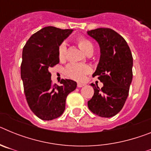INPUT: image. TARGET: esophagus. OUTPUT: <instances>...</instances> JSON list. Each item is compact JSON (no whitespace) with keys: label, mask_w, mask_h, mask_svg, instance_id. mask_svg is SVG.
Segmentation results:
<instances>
[{"label":"esophagus","mask_w":151,"mask_h":151,"mask_svg":"<svg viewBox=\"0 0 151 151\" xmlns=\"http://www.w3.org/2000/svg\"><path fill=\"white\" fill-rule=\"evenodd\" d=\"M84 85H85V84L78 83V84H77V87H78V88H82V87H83Z\"/></svg>","instance_id":"34e87169"}]
</instances>
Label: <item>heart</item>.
<instances>
[{
    "mask_svg": "<svg viewBox=\"0 0 151 151\" xmlns=\"http://www.w3.org/2000/svg\"><path fill=\"white\" fill-rule=\"evenodd\" d=\"M79 48L85 53L88 54V52H93L94 50V45L89 40L85 38V37H78L76 39ZM66 47L64 43H62L58 47L57 54L60 60H63L66 57ZM66 74L68 76L76 81H82L86 76V75L91 73V69L89 66L86 65L77 63L69 64L65 69Z\"/></svg>",
    "mask_w": 151,
    "mask_h": 151,
    "instance_id": "obj_1",
    "label": "heart"
}]
</instances>
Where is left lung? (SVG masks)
I'll return each instance as SVG.
<instances>
[{
  "label": "left lung",
  "instance_id": "left-lung-1",
  "mask_svg": "<svg viewBox=\"0 0 151 151\" xmlns=\"http://www.w3.org/2000/svg\"><path fill=\"white\" fill-rule=\"evenodd\" d=\"M87 33L100 45L101 57L93 77L97 76L104 84L101 89L91 84L94 93L88 106L96 115L110 118L122 110L129 95L132 55L125 40L113 29L98 28Z\"/></svg>",
  "mask_w": 151,
  "mask_h": 151
}]
</instances>
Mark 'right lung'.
<instances>
[{
	"instance_id": "right-lung-1",
	"label": "right lung",
	"mask_w": 151,
	"mask_h": 151,
	"mask_svg": "<svg viewBox=\"0 0 151 151\" xmlns=\"http://www.w3.org/2000/svg\"><path fill=\"white\" fill-rule=\"evenodd\" d=\"M73 29L47 26L33 34L22 50L21 78L28 105L42 120H52L63 113L68 94L76 88V82L62 79L53 85L50 67L60 63L57 50Z\"/></svg>"
}]
</instances>
